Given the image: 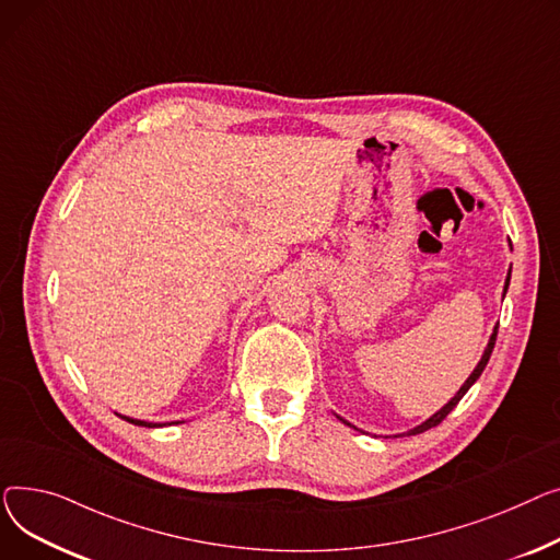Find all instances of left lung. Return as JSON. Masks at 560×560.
Masks as SVG:
<instances>
[{
    "mask_svg": "<svg viewBox=\"0 0 560 560\" xmlns=\"http://www.w3.org/2000/svg\"><path fill=\"white\" fill-rule=\"evenodd\" d=\"M509 246H511V242H509ZM509 282H511V269H509V273H506V282H504V295H506V291H509ZM495 339H498V325L492 327V335H490V339H488V343H486V348H483V354H481V359H479V364L475 366V371L470 373V377L462 384V388H458L456 393H454V398H450V402L447 405H443L436 413H432L430 418H427L424 422H420L418 427H413V430H409V432H405V434H398V436H416V434H422V432H427V430H432V427H436V424H441L443 420H445V416L458 405V400H462L466 393H468V388L479 380V375L483 373V369H486V364H488V359H490V352H492V348H495ZM337 416V413H335ZM341 422H346L348 427H352V430H357L354 424H350L348 420H343L341 416H337ZM357 432H361V430H357Z\"/></svg>",
    "mask_w": 560,
    "mask_h": 560,
    "instance_id": "1",
    "label": "left lung"
}]
</instances>
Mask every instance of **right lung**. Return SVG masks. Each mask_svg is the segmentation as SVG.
Instances as JSON below:
<instances>
[{"mask_svg": "<svg viewBox=\"0 0 560 560\" xmlns=\"http://www.w3.org/2000/svg\"><path fill=\"white\" fill-rule=\"evenodd\" d=\"M119 418H124L126 422H130V424H138V427H149V430H155V427H170V424H180V422H185V420H172V422H149V420H140V418H128V416H121V413H117Z\"/></svg>", "mask_w": 560, "mask_h": 560, "instance_id": "1", "label": "right lung"}]
</instances>
